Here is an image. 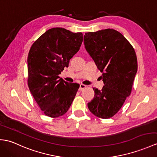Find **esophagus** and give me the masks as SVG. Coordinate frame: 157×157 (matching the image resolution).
I'll return each mask as SVG.
<instances>
[{"mask_svg":"<svg viewBox=\"0 0 157 157\" xmlns=\"http://www.w3.org/2000/svg\"><path fill=\"white\" fill-rule=\"evenodd\" d=\"M87 86H86V85H84V84H80V86H79V90L80 91H82V90H83V89H85L86 87Z\"/></svg>","mask_w":157,"mask_h":157,"instance_id":"obj_1","label":"esophagus"}]
</instances>
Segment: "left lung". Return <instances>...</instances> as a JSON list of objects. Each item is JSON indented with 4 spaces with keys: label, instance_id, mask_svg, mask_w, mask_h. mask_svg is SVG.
I'll return each instance as SVG.
<instances>
[{
    "label": "left lung",
    "instance_id": "left-lung-1",
    "mask_svg": "<svg viewBox=\"0 0 157 157\" xmlns=\"http://www.w3.org/2000/svg\"><path fill=\"white\" fill-rule=\"evenodd\" d=\"M86 49L101 73L102 89L94 88L95 95L87 104L90 111L100 118L114 116L132 91L138 69L133 47L118 31L112 29L86 33Z\"/></svg>",
    "mask_w": 157,
    "mask_h": 157
}]
</instances>
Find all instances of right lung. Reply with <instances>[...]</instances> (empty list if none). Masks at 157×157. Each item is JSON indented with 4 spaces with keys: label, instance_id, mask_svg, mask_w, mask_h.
<instances>
[{
    "label": "right lung",
    "instance_id": "add662e5",
    "mask_svg": "<svg viewBox=\"0 0 157 157\" xmlns=\"http://www.w3.org/2000/svg\"><path fill=\"white\" fill-rule=\"evenodd\" d=\"M83 41L82 33L52 28L36 40L27 58L29 90L44 114L63 116L70 108L79 84L68 83L59 74L68 67Z\"/></svg>",
    "mask_w": 157,
    "mask_h": 157
}]
</instances>
